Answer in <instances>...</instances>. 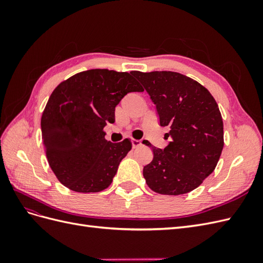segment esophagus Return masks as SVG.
I'll return each instance as SVG.
<instances>
[{"label":"esophagus","mask_w":263,"mask_h":263,"mask_svg":"<svg viewBox=\"0 0 263 263\" xmlns=\"http://www.w3.org/2000/svg\"><path fill=\"white\" fill-rule=\"evenodd\" d=\"M132 145H133V148H137L141 145V140L139 139H133L132 140Z\"/></svg>","instance_id":"34e87169"}]
</instances>
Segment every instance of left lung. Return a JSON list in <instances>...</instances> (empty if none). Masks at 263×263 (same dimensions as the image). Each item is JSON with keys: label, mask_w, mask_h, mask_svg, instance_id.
Wrapping results in <instances>:
<instances>
[{"label": "left lung", "mask_w": 263, "mask_h": 263, "mask_svg": "<svg viewBox=\"0 0 263 263\" xmlns=\"http://www.w3.org/2000/svg\"><path fill=\"white\" fill-rule=\"evenodd\" d=\"M155 103L161 126L170 132L164 149L150 144L154 159L144 166L156 193L180 195L202 184L215 170L224 147V125L216 101L197 81L172 71H133Z\"/></svg>", "instance_id": "obj_1"}]
</instances>
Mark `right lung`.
Here are the masks:
<instances>
[{
  "label": "right lung",
  "instance_id": "1",
  "mask_svg": "<svg viewBox=\"0 0 263 263\" xmlns=\"http://www.w3.org/2000/svg\"><path fill=\"white\" fill-rule=\"evenodd\" d=\"M144 89L128 72L91 69L61 82L42 116L43 145L55 177L68 189L95 193L110 185L132 149L129 139L110 142L103 130L129 92Z\"/></svg>",
  "mask_w": 263,
  "mask_h": 263
}]
</instances>
